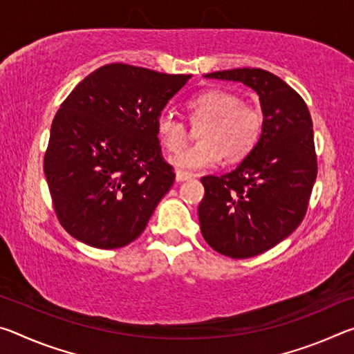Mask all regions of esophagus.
Masks as SVG:
<instances>
[{"mask_svg":"<svg viewBox=\"0 0 354 354\" xmlns=\"http://www.w3.org/2000/svg\"><path fill=\"white\" fill-rule=\"evenodd\" d=\"M194 178V175H190L187 171H183V170H178L176 171V181L178 183H183V181H189V179Z\"/></svg>","mask_w":354,"mask_h":354,"instance_id":"34e87169","label":"esophagus"}]
</instances>
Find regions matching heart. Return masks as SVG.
Returning <instances> with one entry per match:
<instances>
[{"label":"heart","instance_id":"heart-1","mask_svg":"<svg viewBox=\"0 0 354 354\" xmlns=\"http://www.w3.org/2000/svg\"><path fill=\"white\" fill-rule=\"evenodd\" d=\"M192 124L202 123L196 131L198 143L184 148L170 158V164L179 170H203L245 158L259 140L262 112L257 106L245 103L241 95L211 88L201 92L187 103ZM156 134L167 151L175 153L187 140V128L171 113H160L156 120Z\"/></svg>","mask_w":354,"mask_h":354}]
</instances>
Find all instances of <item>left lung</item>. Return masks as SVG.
I'll list each match as a JSON object with an SVG mask.
<instances>
[{"label": "left lung", "instance_id": "1", "mask_svg": "<svg viewBox=\"0 0 354 354\" xmlns=\"http://www.w3.org/2000/svg\"><path fill=\"white\" fill-rule=\"evenodd\" d=\"M205 77L236 81L259 95L263 122L254 148L221 176H203L201 234L220 254L247 259L289 237L308 211L317 178L313 118L290 86L261 68H234Z\"/></svg>", "mask_w": 354, "mask_h": 354}]
</instances>
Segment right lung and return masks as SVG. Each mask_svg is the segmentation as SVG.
Segmentation results:
<instances>
[{
  "mask_svg": "<svg viewBox=\"0 0 354 354\" xmlns=\"http://www.w3.org/2000/svg\"><path fill=\"white\" fill-rule=\"evenodd\" d=\"M190 77L107 64L65 98L53 120L44 170L70 236L113 250L142 234L175 181L156 120Z\"/></svg>",
  "mask_w": 354,
  "mask_h": 354,
  "instance_id": "1",
  "label": "right lung"
}]
</instances>
